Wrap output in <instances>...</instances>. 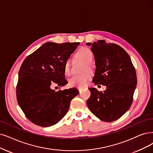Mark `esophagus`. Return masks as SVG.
Returning a JSON list of instances; mask_svg holds the SVG:
<instances>
[{
	"instance_id": "34e87169",
	"label": "esophagus",
	"mask_w": 153,
	"mask_h": 153,
	"mask_svg": "<svg viewBox=\"0 0 153 153\" xmlns=\"http://www.w3.org/2000/svg\"><path fill=\"white\" fill-rule=\"evenodd\" d=\"M78 90H79V91H80V92L82 90V88H78Z\"/></svg>"
}]
</instances>
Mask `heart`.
I'll list each match as a JSON object with an SVG mask.
<instances>
[{"instance_id": "b5f03b06", "label": "heart", "mask_w": 153, "mask_h": 153, "mask_svg": "<svg viewBox=\"0 0 153 153\" xmlns=\"http://www.w3.org/2000/svg\"><path fill=\"white\" fill-rule=\"evenodd\" d=\"M76 56L86 63L83 68V71L92 70V66L90 63L92 62L94 54L92 51L87 48H83L79 50L76 54ZM64 71L65 75L69 76L71 73V62L69 59L66 60L64 66ZM91 79V75L89 73L86 72L82 74L75 75L69 79V84L71 87H76L78 88L85 87L87 85L88 82Z\"/></svg>"}]
</instances>
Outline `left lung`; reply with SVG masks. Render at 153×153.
Instances as JSON below:
<instances>
[{
  "mask_svg": "<svg viewBox=\"0 0 153 153\" xmlns=\"http://www.w3.org/2000/svg\"><path fill=\"white\" fill-rule=\"evenodd\" d=\"M87 45L91 46L95 61L92 81L95 85L107 87L103 92L95 88H89L91 95L87 104L100 120L113 122L131 107L137 85L135 68L129 54L117 45L99 40Z\"/></svg>",
  "mask_w": 153,
  "mask_h": 153,
  "instance_id": "1",
  "label": "left lung"
}]
</instances>
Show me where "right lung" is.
<instances>
[{
    "label": "right lung",
    "instance_id": "right-lung-1",
    "mask_svg": "<svg viewBox=\"0 0 153 153\" xmlns=\"http://www.w3.org/2000/svg\"><path fill=\"white\" fill-rule=\"evenodd\" d=\"M80 42H48L24 60L19 71L17 100L26 117L34 124L50 127L68 112L70 102L78 94L76 88L55 91L53 84L68 83L64 66Z\"/></svg>",
    "mask_w": 153,
    "mask_h": 153
}]
</instances>
